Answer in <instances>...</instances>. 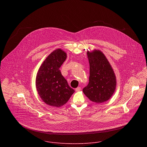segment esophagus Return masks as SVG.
Returning <instances> with one entry per match:
<instances>
[{"instance_id":"esophagus-1","label":"esophagus","mask_w":147,"mask_h":147,"mask_svg":"<svg viewBox=\"0 0 147 147\" xmlns=\"http://www.w3.org/2000/svg\"><path fill=\"white\" fill-rule=\"evenodd\" d=\"M81 87H78V88H76V89H75V90L76 91V92H78V91H80V90H81Z\"/></svg>"}]
</instances>
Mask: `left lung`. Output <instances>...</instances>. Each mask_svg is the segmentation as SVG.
<instances>
[{
	"mask_svg": "<svg viewBox=\"0 0 147 147\" xmlns=\"http://www.w3.org/2000/svg\"><path fill=\"white\" fill-rule=\"evenodd\" d=\"M90 66L89 83L83 88L85 95L92 101L102 103L114 93L116 78L104 54L99 50L87 53Z\"/></svg>",
	"mask_w": 147,
	"mask_h": 147,
	"instance_id": "8db88e82",
	"label": "left lung"
}]
</instances>
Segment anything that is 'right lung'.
I'll return each mask as SVG.
<instances>
[{
  "instance_id": "add662e5",
  "label": "right lung",
  "mask_w": 147,
  "mask_h": 147,
  "mask_svg": "<svg viewBox=\"0 0 147 147\" xmlns=\"http://www.w3.org/2000/svg\"><path fill=\"white\" fill-rule=\"evenodd\" d=\"M67 58L61 49L53 51L39 68L36 77V88L44 102L54 107L64 105L74 93L59 69Z\"/></svg>"
}]
</instances>
